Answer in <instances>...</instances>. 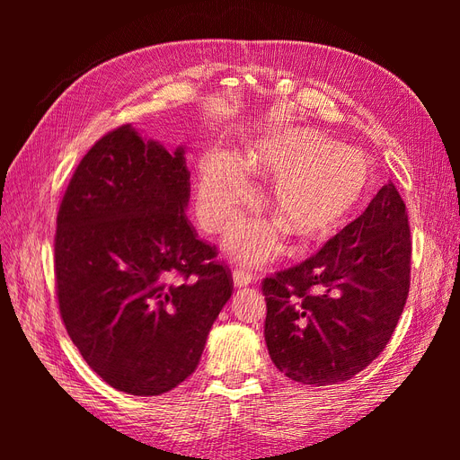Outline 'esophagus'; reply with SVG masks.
<instances>
[{"mask_svg":"<svg viewBox=\"0 0 460 460\" xmlns=\"http://www.w3.org/2000/svg\"><path fill=\"white\" fill-rule=\"evenodd\" d=\"M232 278H234V286L235 288H245L249 284H253L255 274L249 270L247 267H235L234 272H232Z\"/></svg>","mask_w":460,"mask_h":460,"instance_id":"obj_1","label":"esophagus"}]
</instances>
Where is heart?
Listing matches in <instances>:
<instances>
[{
    "instance_id": "b5f03b06",
    "label": "heart",
    "mask_w": 460,
    "mask_h": 460,
    "mask_svg": "<svg viewBox=\"0 0 460 460\" xmlns=\"http://www.w3.org/2000/svg\"><path fill=\"white\" fill-rule=\"evenodd\" d=\"M247 172L274 178L264 198L269 213L299 243L326 240L340 230L374 188V164L363 151L345 147L309 128L270 132L247 153L245 169L225 151L203 159L198 184V218L211 234L230 228L240 208L252 201ZM282 245L270 222H252L232 235L234 255L269 259Z\"/></svg>"
}]
</instances>
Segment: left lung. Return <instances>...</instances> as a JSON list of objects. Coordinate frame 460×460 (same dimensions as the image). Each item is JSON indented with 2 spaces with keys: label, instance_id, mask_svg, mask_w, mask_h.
<instances>
[{
  "label": "left lung",
  "instance_id": "8db88e82",
  "mask_svg": "<svg viewBox=\"0 0 460 460\" xmlns=\"http://www.w3.org/2000/svg\"><path fill=\"white\" fill-rule=\"evenodd\" d=\"M411 253L407 208L387 182L318 253L264 278V341L276 368L307 385L367 368L407 303Z\"/></svg>",
  "mask_w": 460,
  "mask_h": 460
}]
</instances>
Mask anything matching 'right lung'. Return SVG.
I'll list each match as a JSON object with an SVG mask.
<instances>
[{"label":"right lung","mask_w":460,"mask_h":460,"mask_svg":"<svg viewBox=\"0 0 460 460\" xmlns=\"http://www.w3.org/2000/svg\"><path fill=\"white\" fill-rule=\"evenodd\" d=\"M190 171L130 124L78 163L55 230L59 313L90 368L130 395H161L198 368L232 274L186 217Z\"/></svg>","instance_id":"right-lung-1"}]
</instances>
